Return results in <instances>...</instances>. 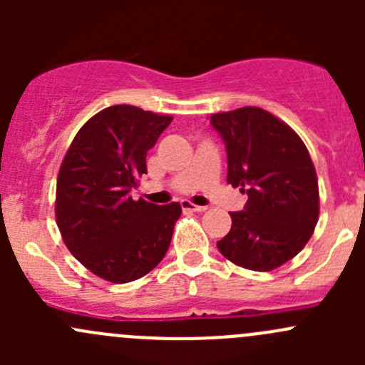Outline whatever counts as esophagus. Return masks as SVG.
<instances>
[{"label": "esophagus", "instance_id": "esophagus-1", "mask_svg": "<svg viewBox=\"0 0 365 365\" xmlns=\"http://www.w3.org/2000/svg\"><path fill=\"white\" fill-rule=\"evenodd\" d=\"M182 208L185 210V212H205V210H206V206H201V205H194V203H190V201L183 200V201H182Z\"/></svg>", "mask_w": 365, "mask_h": 365}]
</instances>
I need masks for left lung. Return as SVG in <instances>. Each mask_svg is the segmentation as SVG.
Returning <instances> with one entry per match:
<instances>
[{
	"mask_svg": "<svg viewBox=\"0 0 365 365\" xmlns=\"http://www.w3.org/2000/svg\"><path fill=\"white\" fill-rule=\"evenodd\" d=\"M210 123L226 145L227 183L249 196L230 213L231 230L217 247L238 267L274 270L305 247L318 222L311 155L292 127L261 108L212 114Z\"/></svg>",
	"mask_w": 365,
	"mask_h": 365,
	"instance_id": "8db88e82",
	"label": "left lung"
}]
</instances>
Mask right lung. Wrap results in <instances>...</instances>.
Instances as JSON below:
<instances>
[{
  "label": "right lung",
  "instance_id": "1",
  "mask_svg": "<svg viewBox=\"0 0 365 365\" xmlns=\"http://www.w3.org/2000/svg\"><path fill=\"white\" fill-rule=\"evenodd\" d=\"M171 116L111 106L86 121L61 162L56 224L77 261L114 284L135 281L160 263L182 215L180 203L132 200L146 153Z\"/></svg>",
  "mask_w": 365,
  "mask_h": 365
}]
</instances>
